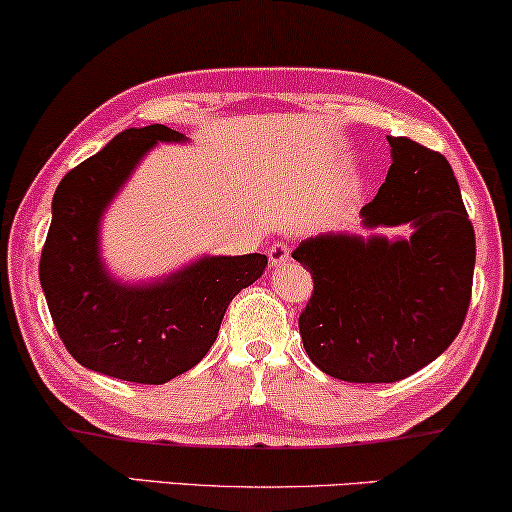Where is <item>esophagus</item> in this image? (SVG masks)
Returning <instances> with one entry per match:
<instances>
[{"label":"esophagus","instance_id":"1","mask_svg":"<svg viewBox=\"0 0 512 512\" xmlns=\"http://www.w3.org/2000/svg\"><path fill=\"white\" fill-rule=\"evenodd\" d=\"M268 258H270V263L275 265V268H280V265L289 263V258H291L289 244H287V242H275V244H272V247L268 249Z\"/></svg>","mask_w":512,"mask_h":512}]
</instances>
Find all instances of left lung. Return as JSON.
Wrapping results in <instances>:
<instances>
[{
  "instance_id": "obj_1",
  "label": "left lung",
  "mask_w": 512,
  "mask_h": 512,
  "mask_svg": "<svg viewBox=\"0 0 512 512\" xmlns=\"http://www.w3.org/2000/svg\"><path fill=\"white\" fill-rule=\"evenodd\" d=\"M386 183L362 207L364 225H414L409 240L322 235L294 256L313 275L298 329L324 374L395 383L449 348L466 320L475 230L454 171L440 152L388 136Z\"/></svg>"
}]
</instances>
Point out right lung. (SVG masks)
<instances>
[{"label": "right lung", "mask_w": 512, "mask_h": 512, "mask_svg": "<svg viewBox=\"0 0 512 512\" xmlns=\"http://www.w3.org/2000/svg\"><path fill=\"white\" fill-rule=\"evenodd\" d=\"M164 124L126 129L65 174L39 258V282L58 336L86 369L162 386L195 367L214 345L232 298L268 265L263 254L211 256L164 282L126 287L103 270L98 221L145 152L183 141Z\"/></svg>", "instance_id": "1"}]
</instances>
